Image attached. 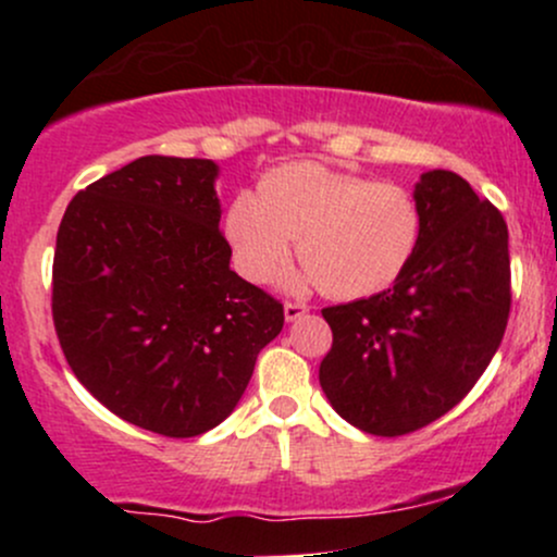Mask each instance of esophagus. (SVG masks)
<instances>
[{"label":"esophagus","mask_w":557,"mask_h":557,"mask_svg":"<svg viewBox=\"0 0 557 557\" xmlns=\"http://www.w3.org/2000/svg\"><path fill=\"white\" fill-rule=\"evenodd\" d=\"M283 311H285V319H287V322H296V319H300V317L306 314V311H309V306H306V304H298V300H287Z\"/></svg>","instance_id":"esophagus-1"}]
</instances>
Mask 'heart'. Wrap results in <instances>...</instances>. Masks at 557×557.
<instances>
[{
  "mask_svg": "<svg viewBox=\"0 0 557 557\" xmlns=\"http://www.w3.org/2000/svg\"><path fill=\"white\" fill-rule=\"evenodd\" d=\"M417 196L319 162H293L261 177L259 196L230 201L222 233L248 283H270L298 238L290 287L322 285L335 298H369L398 283L419 251Z\"/></svg>",
  "mask_w": 557,
  "mask_h": 557,
  "instance_id": "b5f03b06",
  "label": "heart"
}]
</instances>
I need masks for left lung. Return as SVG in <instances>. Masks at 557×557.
I'll use <instances>...</instances> for the list:
<instances>
[{"mask_svg": "<svg viewBox=\"0 0 557 557\" xmlns=\"http://www.w3.org/2000/svg\"><path fill=\"white\" fill-rule=\"evenodd\" d=\"M413 196L424 227L398 283L322 309L332 348L319 385L348 424L380 437L458 406L500 348L510 311L503 214L447 170L424 172Z\"/></svg>", "mask_w": 557, "mask_h": 557, "instance_id": "obj_1", "label": "left lung"}]
</instances>
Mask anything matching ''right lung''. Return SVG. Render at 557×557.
<instances>
[{"mask_svg": "<svg viewBox=\"0 0 557 557\" xmlns=\"http://www.w3.org/2000/svg\"><path fill=\"white\" fill-rule=\"evenodd\" d=\"M212 159L140 157L60 222L52 314L81 385L120 419L196 437L246 393L283 304L230 270Z\"/></svg>", "mask_w": 557, "mask_h": 557, "instance_id": "add662e5", "label": "right lung"}]
</instances>
